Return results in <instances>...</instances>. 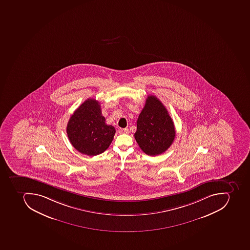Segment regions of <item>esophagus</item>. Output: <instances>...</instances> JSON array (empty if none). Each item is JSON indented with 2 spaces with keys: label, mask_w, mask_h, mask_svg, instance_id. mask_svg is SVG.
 I'll return each mask as SVG.
<instances>
[{
  "label": "esophagus",
  "mask_w": 250,
  "mask_h": 250,
  "mask_svg": "<svg viewBox=\"0 0 250 250\" xmlns=\"http://www.w3.org/2000/svg\"><path fill=\"white\" fill-rule=\"evenodd\" d=\"M119 132L120 134H127L128 133V128H119Z\"/></svg>",
  "instance_id": "34e87169"
}]
</instances>
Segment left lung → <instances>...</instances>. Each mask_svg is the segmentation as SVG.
Listing matches in <instances>:
<instances>
[{"mask_svg": "<svg viewBox=\"0 0 250 250\" xmlns=\"http://www.w3.org/2000/svg\"><path fill=\"white\" fill-rule=\"evenodd\" d=\"M175 135L174 124L165 106L156 96L148 95L135 133L139 147L148 156H157L169 148Z\"/></svg>", "mask_w": 250, "mask_h": 250, "instance_id": "obj_1", "label": "left lung"}]
</instances>
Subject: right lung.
<instances>
[{"label": "right lung", "mask_w": 250, "mask_h": 250, "mask_svg": "<svg viewBox=\"0 0 250 250\" xmlns=\"http://www.w3.org/2000/svg\"><path fill=\"white\" fill-rule=\"evenodd\" d=\"M66 133L72 146L78 152L94 156L108 148L114 139L115 128L106 124L99 102L89 98L70 117Z\"/></svg>", "instance_id": "obj_1"}]
</instances>
